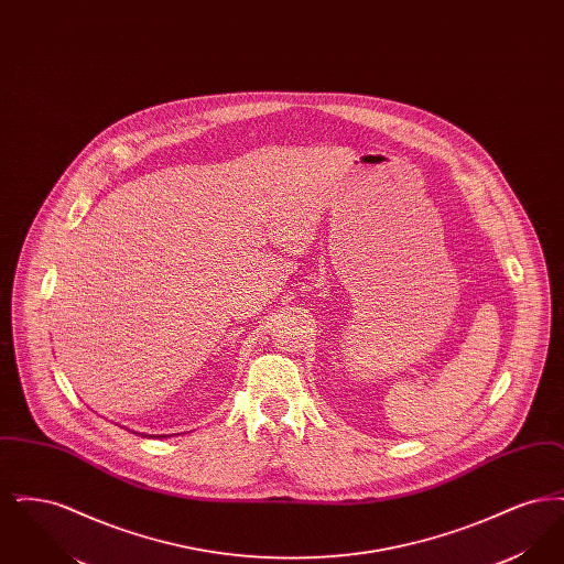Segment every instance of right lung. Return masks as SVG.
<instances>
[{"label": "right lung", "instance_id": "obj_1", "mask_svg": "<svg viewBox=\"0 0 564 564\" xmlns=\"http://www.w3.org/2000/svg\"><path fill=\"white\" fill-rule=\"evenodd\" d=\"M150 437H152V435H150Z\"/></svg>", "mask_w": 564, "mask_h": 564}]
</instances>
